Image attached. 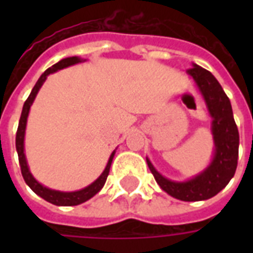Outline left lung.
I'll list each match as a JSON object with an SVG mask.
<instances>
[{
	"label": "left lung",
	"instance_id": "1",
	"mask_svg": "<svg viewBox=\"0 0 253 253\" xmlns=\"http://www.w3.org/2000/svg\"><path fill=\"white\" fill-rule=\"evenodd\" d=\"M187 73L194 80L196 88L206 103L209 114L212 118L211 132L215 145L212 161L203 172L187 181L169 180L156 170L149 159H146V161L157 184L167 194L180 201L198 202L217 195L234 176L239 159L240 137L230 100L223 92L217 78L209 70L195 63Z\"/></svg>",
	"mask_w": 253,
	"mask_h": 253
}]
</instances>
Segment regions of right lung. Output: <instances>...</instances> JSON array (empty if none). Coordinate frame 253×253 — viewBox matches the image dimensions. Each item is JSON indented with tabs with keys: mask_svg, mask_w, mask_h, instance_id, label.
Instances as JSON below:
<instances>
[{
	"mask_svg": "<svg viewBox=\"0 0 253 253\" xmlns=\"http://www.w3.org/2000/svg\"><path fill=\"white\" fill-rule=\"evenodd\" d=\"M81 61H83V59L78 57L65 58V59L59 61V62L55 63V65H52L51 67H48L46 72L42 74L41 78L38 80V83L35 84V86L32 89L31 94L28 96V99L25 100L24 105H23L19 127H17V132H16V150H17V154H19V163L20 168H21V175L24 177L25 183L28 184V187L35 192L36 195H39L41 198H43L44 201L50 202L52 205H57V206H77L80 203H84V202H86L88 199H90L92 196L96 195L105 184V180H107L108 173H110L111 163H112V159H114V156H115V152H112V154L110 156V160H108V163H107V167H105V169L103 170V173L99 176V179H96L92 184H89L88 187H85L83 190L74 191V192H62V191H55L51 190V188H47V187L42 186L41 183L32 176V173L30 172V168H28V164H27V159H25L24 153L25 127H27V118H28V114H30V108L31 105H32V103H34V100H35L36 94L39 92V89L42 88L43 83L46 81V78L48 74H51V73L54 72H58V70L65 69V67L67 66L76 65V63L81 62Z\"/></svg>",
	"mask_w": 253,
	"mask_h": 253,
	"instance_id": "obj_1",
	"label": "right lung"
}]
</instances>
